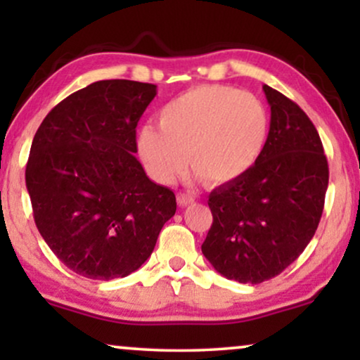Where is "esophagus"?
I'll use <instances>...</instances> for the list:
<instances>
[{
	"instance_id": "esophagus-1",
	"label": "esophagus",
	"mask_w": 360,
	"mask_h": 360,
	"mask_svg": "<svg viewBox=\"0 0 360 360\" xmlns=\"http://www.w3.org/2000/svg\"><path fill=\"white\" fill-rule=\"evenodd\" d=\"M176 201H179L180 206H188L195 201V195L190 193V191H185V193L176 195Z\"/></svg>"
}]
</instances>
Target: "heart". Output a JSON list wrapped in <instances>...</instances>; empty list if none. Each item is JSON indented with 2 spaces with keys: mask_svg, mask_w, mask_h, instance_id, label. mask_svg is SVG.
Instances as JSON below:
<instances>
[{
  "mask_svg": "<svg viewBox=\"0 0 360 360\" xmlns=\"http://www.w3.org/2000/svg\"><path fill=\"white\" fill-rule=\"evenodd\" d=\"M267 137L269 115L257 96L228 85H201L167 103L159 127L141 129L137 149L162 184L174 181L190 162L201 179L223 185L257 164Z\"/></svg>",
  "mask_w": 360,
  "mask_h": 360,
  "instance_id": "obj_1",
  "label": "heart"
}]
</instances>
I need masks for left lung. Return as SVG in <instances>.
<instances>
[{
    "label": "left lung",
    "instance_id": "1",
    "mask_svg": "<svg viewBox=\"0 0 360 360\" xmlns=\"http://www.w3.org/2000/svg\"><path fill=\"white\" fill-rule=\"evenodd\" d=\"M270 105L265 149L240 179L214 188L213 224L201 252L226 278L262 283L282 274L313 239L328 190V159L297 103L264 85Z\"/></svg>",
    "mask_w": 360,
    "mask_h": 360
}]
</instances>
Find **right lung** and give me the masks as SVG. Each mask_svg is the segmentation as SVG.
Masks as SVG:
<instances>
[{
    "label": "right lung",
    "instance_id": "right-lung-1",
    "mask_svg": "<svg viewBox=\"0 0 360 360\" xmlns=\"http://www.w3.org/2000/svg\"><path fill=\"white\" fill-rule=\"evenodd\" d=\"M155 95L152 83L95 82L52 108L34 136L26 165L34 221L82 277L134 272L175 214L174 191L134 157L137 122Z\"/></svg>",
    "mask_w": 360,
    "mask_h": 360
}]
</instances>
